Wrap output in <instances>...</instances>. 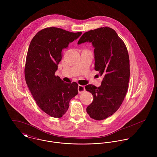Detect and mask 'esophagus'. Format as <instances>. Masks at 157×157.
<instances>
[{"label": "esophagus", "mask_w": 157, "mask_h": 157, "mask_svg": "<svg viewBox=\"0 0 157 157\" xmlns=\"http://www.w3.org/2000/svg\"><path fill=\"white\" fill-rule=\"evenodd\" d=\"M78 90L79 94H81V93H82L83 92H84L85 90V88L84 86L79 85L78 86Z\"/></svg>", "instance_id": "34e87169"}]
</instances>
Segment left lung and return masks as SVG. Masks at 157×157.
Masks as SVG:
<instances>
[{"label": "left lung", "instance_id": "left-lung-1", "mask_svg": "<svg viewBox=\"0 0 157 157\" xmlns=\"http://www.w3.org/2000/svg\"><path fill=\"white\" fill-rule=\"evenodd\" d=\"M86 42L95 48L94 69L103 76L100 87L85 86L94 97L86 112L90 118L102 120L119 109L126 95L130 77L128 51L115 31L108 26L85 33L77 44Z\"/></svg>", "mask_w": 157, "mask_h": 157}]
</instances>
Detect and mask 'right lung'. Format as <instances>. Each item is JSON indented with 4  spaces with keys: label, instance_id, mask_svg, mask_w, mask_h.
<instances>
[{
    "label": "right lung",
    "instance_id": "1",
    "mask_svg": "<svg viewBox=\"0 0 157 157\" xmlns=\"http://www.w3.org/2000/svg\"><path fill=\"white\" fill-rule=\"evenodd\" d=\"M81 34L82 32L46 28L35 35L29 46L25 81L36 104L51 117H62L69 108L70 100L78 93L77 83H65L55 72L62 58V50Z\"/></svg>",
    "mask_w": 157,
    "mask_h": 157
}]
</instances>
